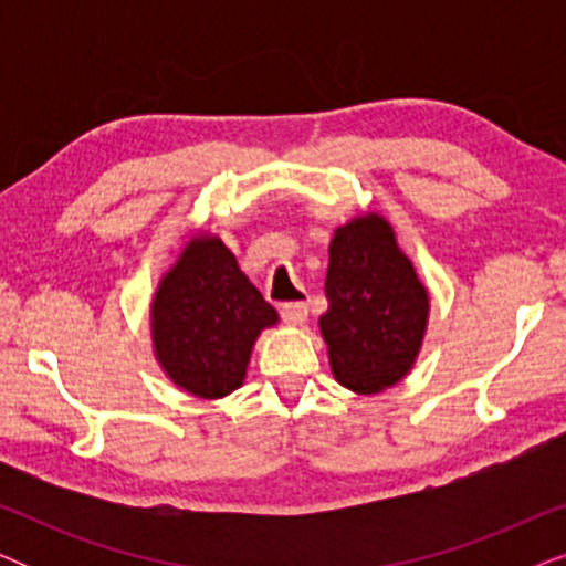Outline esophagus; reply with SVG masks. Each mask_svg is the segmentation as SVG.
<instances>
[{"mask_svg": "<svg viewBox=\"0 0 566 566\" xmlns=\"http://www.w3.org/2000/svg\"><path fill=\"white\" fill-rule=\"evenodd\" d=\"M306 314H308V306L304 304V301H285V304H281L283 322L293 324V327L304 324L306 322Z\"/></svg>", "mask_w": 566, "mask_h": 566, "instance_id": "34e87169", "label": "esophagus"}]
</instances>
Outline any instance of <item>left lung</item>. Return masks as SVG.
Segmentation results:
<instances>
[{
  "label": "left lung",
  "instance_id": "left-lung-1",
  "mask_svg": "<svg viewBox=\"0 0 566 566\" xmlns=\"http://www.w3.org/2000/svg\"><path fill=\"white\" fill-rule=\"evenodd\" d=\"M324 293L319 329L337 381L355 394L401 381L420 355L430 296L384 216H358L335 231Z\"/></svg>",
  "mask_w": 566,
  "mask_h": 566
}]
</instances>
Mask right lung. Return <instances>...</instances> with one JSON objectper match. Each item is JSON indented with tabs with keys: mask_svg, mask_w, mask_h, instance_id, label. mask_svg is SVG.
<instances>
[{
	"mask_svg": "<svg viewBox=\"0 0 566 566\" xmlns=\"http://www.w3.org/2000/svg\"><path fill=\"white\" fill-rule=\"evenodd\" d=\"M273 324L275 308L211 234L185 244L151 301L154 355L175 386L200 399L242 386L254 339Z\"/></svg>",
	"mask_w": 566,
	"mask_h": 566,
	"instance_id": "1",
	"label": "right lung"
}]
</instances>
